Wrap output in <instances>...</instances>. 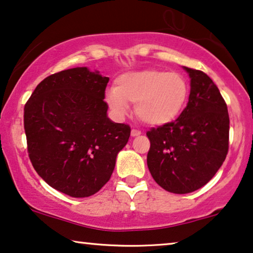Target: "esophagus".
Masks as SVG:
<instances>
[{
	"label": "esophagus",
	"instance_id": "34e87169",
	"mask_svg": "<svg viewBox=\"0 0 253 253\" xmlns=\"http://www.w3.org/2000/svg\"><path fill=\"white\" fill-rule=\"evenodd\" d=\"M141 134H142L141 130H138V129H131V131H130L131 137H137V136H139V135H141Z\"/></svg>",
	"mask_w": 253,
	"mask_h": 253
}]
</instances>
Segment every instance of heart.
<instances>
[{
	"label": "heart",
	"instance_id": "obj_1",
	"mask_svg": "<svg viewBox=\"0 0 253 253\" xmlns=\"http://www.w3.org/2000/svg\"><path fill=\"white\" fill-rule=\"evenodd\" d=\"M115 87L105 89L104 101L116 117L122 118L135 103L143 123L164 126L178 118L188 99V84L178 73L159 69L128 71L116 78Z\"/></svg>",
	"mask_w": 253,
	"mask_h": 253
}]
</instances>
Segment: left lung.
I'll return each instance as SVG.
<instances>
[{
    "mask_svg": "<svg viewBox=\"0 0 253 253\" xmlns=\"http://www.w3.org/2000/svg\"><path fill=\"white\" fill-rule=\"evenodd\" d=\"M190 96L174 123L152 128L149 170L157 184L176 194L191 193L216 175L228 151L229 117L219 89L203 71L183 67Z\"/></svg>",
    "mask_w": 253,
    "mask_h": 253,
    "instance_id": "8db88e82",
    "label": "left lung"
}]
</instances>
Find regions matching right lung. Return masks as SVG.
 <instances>
[{"instance_id": "1", "label": "right lung", "mask_w": 253, "mask_h": 253, "mask_svg": "<svg viewBox=\"0 0 253 253\" xmlns=\"http://www.w3.org/2000/svg\"><path fill=\"white\" fill-rule=\"evenodd\" d=\"M109 77L87 67L51 75L25 105L24 126L33 167L51 187L87 198L112 175L130 127L108 117Z\"/></svg>"}]
</instances>
